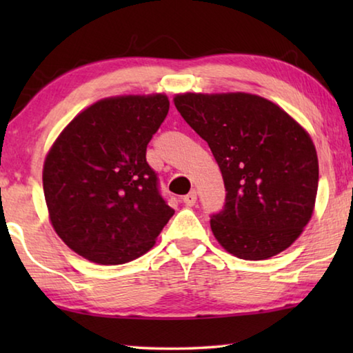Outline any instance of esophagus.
<instances>
[{
  "label": "esophagus",
  "instance_id": "1",
  "mask_svg": "<svg viewBox=\"0 0 353 353\" xmlns=\"http://www.w3.org/2000/svg\"><path fill=\"white\" fill-rule=\"evenodd\" d=\"M196 201H198V194H196V191H191V193L183 196V204L187 207H193L196 204Z\"/></svg>",
  "mask_w": 353,
  "mask_h": 353
}]
</instances>
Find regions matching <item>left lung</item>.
Wrapping results in <instances>:
<instances>
[{"label":"left lung","instance_id":"obj_1","mask_svg":"<svg viewBox=\"0 0 353 353\" xmlns=\"http://www.w3.org/2000/svg\"><path fill=\"white\" fill-rule=\"evenodd\" d=\"M174 105L210 146L225 187L210 227L227 252L266 260L310 223L319 165L312 137L282 107L259 94L179 93Z\"/></svg>","mask_w":353,"mask_h":353}]
</instances>
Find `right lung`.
<instances>
[{
    "instance_id": "add662e5",
    "label": "right lung",
    "mask_w": 353,
    "mask_h": 353,
    "mask_svg": "<svg viewBox=\"0 0 353 353\" xmlns=\"http://www.w3.org/2000/svg\"><path fill=\"white\" fill-rule=\"evenodd\" d=\"M168 110L165 93L104 98L52 143L43 163L48 216L77 255L98 265L132 261L174 214L146 162L148 143Z\"/></svg>"
}]
</instances>
